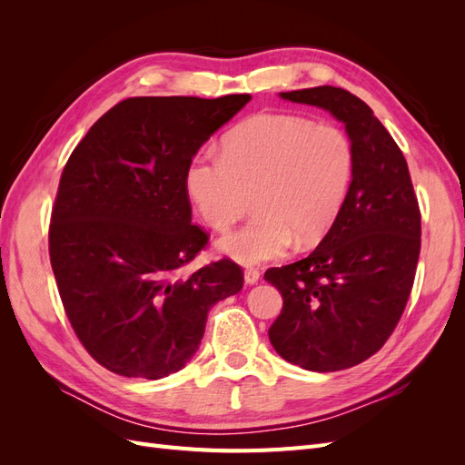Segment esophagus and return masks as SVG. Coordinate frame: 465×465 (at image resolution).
Masks as SVG:
<instances>
[{"label": "esophagus", "mask_w": 465, "mask_h": 465, "mask_svg": "<svg viewBox=\"0 0 465 465\" xmlns=\"http://www.w3.org/2000/svg\"><path fill=\"white\" fill-rule=\"evenodd\" d=\"M244 281H246V285H256L260 281V272L258 270H244Z\"/></svg>", "instance_id": "obj_1"}]
</instances>
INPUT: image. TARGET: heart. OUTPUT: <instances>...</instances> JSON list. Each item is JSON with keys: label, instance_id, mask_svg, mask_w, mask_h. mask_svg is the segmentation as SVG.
I'll list each match as a JSON object with an SVG mask.
<instances>
[{"label": "heart", "instance_id": "heart-1", "mask_svg": "<svg viewBox=\"0 0 465 465\" xmlns=\"http://www.w3.org/2000/svg\"><path fill=\"white\" fill-rule=\"evenodd\" d=\"M355 154L349 135L330 122L260 114L238 124L219 153L188 163V198L207 227L227 231L250 205L256 215L221 236V254L242 265L277 260L297 242L316 244L345 203Z\"/></svg>", "mask_w": 465, "mask_h": 465}]
</instances>
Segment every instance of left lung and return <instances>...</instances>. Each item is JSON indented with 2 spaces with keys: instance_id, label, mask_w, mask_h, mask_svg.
<instances>
[{
  "instance_id": "left-lung-1",
  "label": "left lung",
  "mask_w": 465,
  "mask_h": 465,
  "mask_svg": "<svg viewBox=\"0 0 465 465\" xmlns=\"http://www.w3.org/2000/svg\"><path fill=\"white\" fill-rule=\"evenodd\" d=\"M279 96L341 122L355 166L318 248L263 275L283 297L270 341L301 369L343 371L374 355L403 314L420 250L419 205L403 153L367 103L330 85Z\"/></svg>"
}]
</instances>
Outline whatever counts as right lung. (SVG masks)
<instances>
[{
    "mask_svg": "<svg viewBox=\"0 0 465 465\" xmlns=\"http://www.w3.org/2000/svg\"><path fill=\"white\" fill-rule=\"evenodd\" d=\"M250 94L125 98L74 149L50 224L65 314L91 357L128 378L159 380L195 355L215 302L244 285L231 260L182 279L205 246L192 224L188 163Z\"/></svg>",
    "mask_w": 465,
    "mask_h": 465,
    "instance_id": "1",
    "label": "right lung"
}]
</instances>
